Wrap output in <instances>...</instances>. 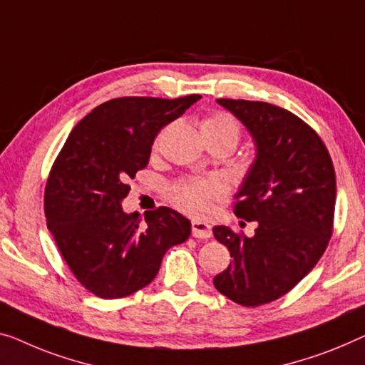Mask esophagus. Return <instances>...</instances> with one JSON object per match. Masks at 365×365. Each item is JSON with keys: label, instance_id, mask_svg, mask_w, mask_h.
Returning <instances> with one entry per match:
<instances>
[{"label": "esophagus", "instance_id": "esophagus-1", "mask_svg": "<svg viewBox=\"0 0 365 365\" xmlns=\"http://www.w3.org/2000/svg\"><path fill=\"white\" fill-rule=\"evenodd\" d=\"M192 235L198 239H208L213 235V231H211V226L208 222L195 220L192 221Z\"/></svg>", "mask_w": 365, "mask_h": 365}]
</instances>
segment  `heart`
Here are the masks:
<instances>
[{"label":"heart","mask_w":365,"mask_h":365,"mask_svg":"<svg viewBox=\"0 0 365 365\" xmlns=\"http://www.w3.org/2000/svg\"><path fill=\"white\" fill-rule=\"evenodd\" d=\"M200 130L201 135H220V138L231 139L235 144L239 139L237 123L226 114H211V116L205 118L200 123ZM168 193H170L172 203L183 213L205 216L210 213L211 201L225 195V188L216 180L195 178V180H183L172 185Z\"/></svg>","instance_id":"obj_1"}]
</instances>
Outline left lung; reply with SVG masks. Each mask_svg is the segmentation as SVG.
<instances>
[{
  "instance_id": "obj_1",
  "label": "left lung",
  "mask_w": 365,
  "mask_h": 365,
  "mask_svg": "<svg viewBox=\"0 0 365 365\" xmlns=\"http://www.w3.org/2000/svg\"><path fill=\"white\" fill-rule=\"evenodd\" d=\"M216 103L252 138L255 157L235 195V213L257 227L251 237L213 227L232 257L213 284L230 300L259 307L290 292L326 251L336 205L334 167L319 135L284 108L227 98Z\"/></svg>"
}]
</instances>
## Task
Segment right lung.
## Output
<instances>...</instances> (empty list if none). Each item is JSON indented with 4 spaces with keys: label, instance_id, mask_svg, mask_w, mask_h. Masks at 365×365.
<instances>
[{
    "label": "right lung",
    "instance_id": "1",
    "mask_svg": "<svg viewBox=\"0 0 365 365\" xmlns=\"http://www.w3.org/2000/svg\"><path fill=\"white\" fill-rule=\"evenodd\" d=\"M114 98L73 128L46 187L47 227L78 282L100 298H123L149 285L162 257L192 232L178 211L160 206L126 213L129 178L149 164L159 130L200 100Z\"/></svg>",
    "mask_w": 365,
    "mask_h": 365
}]
</instances>
